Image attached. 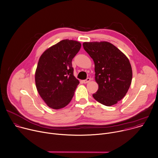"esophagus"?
Listing matches in <instances>:
<instances>
[{
	"label": "esophagus",
	"instance_id": "obj_1",
	"mask_svg": "<svg viewBox=\"0 0 158 158\" xmlns=\"http://www.w3.org/2000/svg\"><path fill=\"white\" fill-rule=\"evenodd\" d=\"M90 80H91V78H87L86 80H83V83H89V82L90 81Z\"/></svg>",
	"mask_w": 158,
	"mask_h": 158
}]
</instances>
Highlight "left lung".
Here are the masks:
<instances>
[{"label":"left lung","mask_w":158,"mask_h":158,"mask_svg":"<svg viewBox=\"0 0 158 158\" xmlns=\"http://www.w3.org/2000/svg\"><path fill=\"white\" fill-rule=\"evenodd\" d=\"M83 46L94 63L95 81L98 84L93 98L111 106L127 94L132 80V69L127 56L107 41L85 42Z\"/></svg>","instance_id":"obj_1"}]
</instances>
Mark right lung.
Masks as SVG:
<instances>
[{
	"label": "right lung",
	"mask_w": 158,
	"mask_h": 158,
	"mask_svg": "<svg viewBox=\"0 0 158 158\" xmlns=\"http://www.w3.org/2000/svg\"><path fill=\"white\" fill-rule=\"evenodd\" d=\"M81 46L78 41L64 40L46 49L39 59L35 72L36 89L53 109L68 105L80 83L73 75L72 61Z\"/></svg>",
	"instance_id": "1"
}]
</instances>
